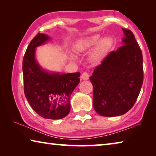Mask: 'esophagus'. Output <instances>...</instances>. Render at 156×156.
I'll list each match as a JSON object with an SVG mask.
<instances>
[{
  "mask_svg": "<svg viewBox=\"0 0 156 156\" xmlns=\"http://www.w3.org/2000/svg\"><path fill=\"white\" fill-rule=\"evenodd\" d=\"M89 78V75L88 74V73H87V72H84V73H82V75H81V78L83 79V80H88Z\"/></svg>",
  "mask_w": 156,
  "mask_h": 156,
  "instance_id": "1",
  "label": "esophagus"
}]
</instances>
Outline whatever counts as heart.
<instances>
[{
	"label": "heart",
	"mask_w": 156,
	"mask_h": 156,
	"mask_svg": "<svg viewBox=\"0 0 156 156\" xmlns=\"http://www.w3.org/2000/svg\"><path fill=\"white\" fill-rule=\"evenodd\" d=\"M113 44V41L112 37L105 36L100 38L99 34H94L79 39L74 44V49L78 53H83L89 51L96 46L91 52V56L95 61H99L106 56ZM71 57L73 60L76 59L74 55H71Z\"/></svg>",
	"instance_id": "1"
}]
</instances>
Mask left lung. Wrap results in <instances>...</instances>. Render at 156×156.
<instances>
[{
  "label": "left lung",
  "mask_w": 156,
  "mask_h": 156,
  "mask_svg": "<svg viewBox=\"0 0 156 156\" xmlns=\"http://www.w3.org/2000/svg\"><path fill=\"white\" fill-rule=\"evenodd\" d=\"M122 31V45L109 53L89 78L94 108L102 116H118L130 110L143 83L142 51L132 31Z\"/></svg>",
  "instance_id": "1"
}]
</instances>
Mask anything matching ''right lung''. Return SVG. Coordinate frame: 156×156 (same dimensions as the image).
Instances as JSON below:
<instances>
[{
  "label": "right lung",
  "instance_id": "obj_1",
  "mask_svg": "<svg viewBox=\"0 0 156 156\" xmlns=\"http://www.w3.org/2000/svg\"><path fill=\"white\" fill-rule=\"evenodd\" d=\"M51 38L38 33L30 42L23 60L24 92L31 108L47 119L58 120L70 112V96L80 83V72L60 73L44 70L36 59V47Z\"/></svg>",
  "mask_w": 156,
  "mask_h": 156
}]
</instances>
